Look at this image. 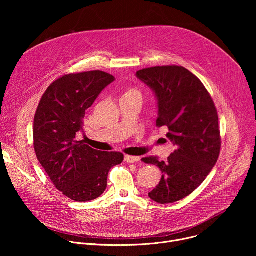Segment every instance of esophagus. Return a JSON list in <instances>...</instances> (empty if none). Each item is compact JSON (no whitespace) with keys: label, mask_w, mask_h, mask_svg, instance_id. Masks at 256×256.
Instances as JSON below:
<instances>
[{"label":"esophagus","mask_w":256,"mask_h":256,"mask_svg":"<svg viewBox=\"0 0 256 256\" xmlns=\"http://www.w3.org/2000/svg\"><path fill=\"white\" fill-rule=\"evenodd\" d=\"M140 157H136V156H130V155H126L124 157V160L126 162L128 163H136V162H138L140 161Z\"/></svg>","instance_id":"1"}]
</instances>
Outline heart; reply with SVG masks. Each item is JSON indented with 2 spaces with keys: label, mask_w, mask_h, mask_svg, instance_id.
I'll list each match as a JSON object with an SVG mask.
<instances>
[{
  "label": "heart",
  "mask_w": 256,
  "mask_h": 256,
  "mask_svg": "<svg viewBox=\"0 0 256 256\" xmlns=\"http://www.w3.org/2000/svg\"><path fill=\"white\" fill-rule=\"evenodd\" d=\"M132 95H140V93L138 90H136L134 88H126L124 90V96H132Z\"/></svg>",
  "instance_id": "heart-1"
}]
</instances>
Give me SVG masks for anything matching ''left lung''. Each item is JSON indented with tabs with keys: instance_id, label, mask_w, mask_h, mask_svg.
Listing matches in <instances>:
<instances>
[{
	"instance_id": "obj_1",
	"label": "left lung",
	"mask_w": 256,
	"mask_h": 256,
	"mask_svg": "<svg viewBox=\"0 0 256 256\" xmlns=\"http://www.w3.org/2000/svg\"><path fill=\"white\" fill-rule=\"evenodd\" d=\"M158 99L156 126H167L174 152L167 161L150 156L142 161L162 171L149 196L171 204L194 192L216 165L221 152V132L216 105L202 81L181 66H162L136 72Z\"/></svg>"
}]
</instances>
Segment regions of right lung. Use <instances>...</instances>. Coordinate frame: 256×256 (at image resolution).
Instances as JSON below:
<instances>
[{"mask_svg": "<svg viewBox=\"0 0 256 256\" xmlns=\"http://www.w3.org/2000/svg\"><path fill=\"white\" fill-rule=\"evenodd\" d=\"M114 77L102 70L70 72L44 93L33 122V146L56 190L72 200L89 202L106 190L108 172L124 161L120 152L92 149L77 138L85 112Z\"/></svg>", "mask_w": 256, "mask_h": 256, "instance_id": "add662e5", "label": "right lung"}]
</instances>
